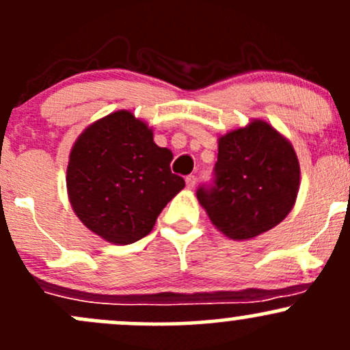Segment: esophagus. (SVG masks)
Instances as JSON below:
<instances>
[{
	"instance_id": "34e87169",
	"label": "esophagus",
	"mask_w": 350,
	"mask_h": 350,
	"mask_svg": "<svg viewBox=\"0 0 350 350\" xmlns=\"http://www.w3.org/2000/svg\"><path fill=\"white\" fill-rule=\"evenodd\" d=\"M186 186H187V189H193L194 186H196V176H187L186 178Z\"/></svg>"
}]
</instances>
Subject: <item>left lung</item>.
I'll list each match as a JSON object with an SVG mask.
<instances>
[{"label": "left lung", "mask_w": 350, "mask_h": 350, "mask_svg": "<svg viewBox=\"0 0 350 350\" xmlns=\"http://www.w3.org/2000/svg\"><path fill=\"white\" fill-rule=\"evenodd\" d=\"M216 181L198 201L230 240H253L292 211L300 164L292 142L263 119H252L218 137Z\"/></svg>", "instance_id": "8db88e82"}]
</instances>
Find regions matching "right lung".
Here are the masks:
<instances>
[{
    "mask_svg": "<svg viewBox=\"0 0 350 350\" xmlns=\"http://www.w3.org/2000/svg\"><path fill=\"white\" fill-rule=\"evenodd\" d=\"M171 161L146 120L116 110L83 129L70 149V206L102 240L131 245L152 231L164 206L186 186L171 172Z\"/></svg>",
    "mask_w": 350,
    "mask_h": 350,
    "instance_id": "add662e5",
    "label": "right lung"
}]
</instances>
